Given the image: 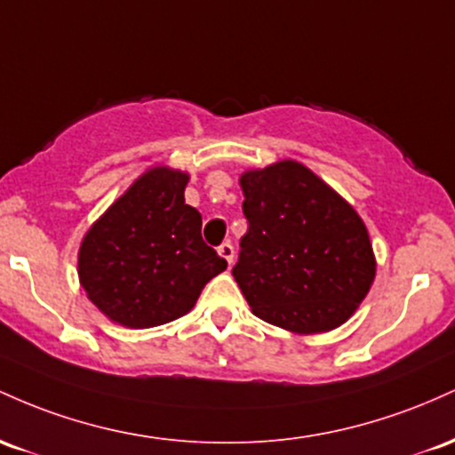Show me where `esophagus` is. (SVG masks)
Segmentation results:
<instances>
[{
    "label": "esophagus",
    "instance_id": "esophagus-1",
    "mask_svg": "<svg viewBox=\"0 0 455 455\" xmlns=\"http://www.w3.org/2000/svg\"><path fill=\"white\" fill-rule=\"evenodd\" d=\"M217 251H219V255H221L223 259H226L228 267H232V262H234V247H232V244H229V243H223L221 247L217 249Z\"/></svg>",
    "mask_w": 455,
    "mask_h": 455
}]
</instances>
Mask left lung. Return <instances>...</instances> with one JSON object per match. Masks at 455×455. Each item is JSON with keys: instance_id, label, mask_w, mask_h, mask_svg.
<instances>
[{"instance_id": "1", "label": "left lung", "mask_w": 455, "mask_h": 455, "mask_svg": "<svg viewBox=\"0 0 455 455\" xmlns=\"http://www.w3.org/2000/svg\"><path fill=\"white\" fill-rule=\"evenodd\" d=\"M238 182L249 229L232 275L249 307L290 333L338 329L376 277L363 219L299 161L247 170Z\"/></svg>"}]
</instances>
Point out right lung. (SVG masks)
I'll return each mask as SVG.
<instances>
[{"label":"right lung","mask_w":455,"mask_h":455,"mask_svg":"<svg viewBox=\"0 0 455 455\" xmlns=\"http://www.w3.org/2000/svg\"><path fill=\"white\" fill-rule=\"evenodd\" d=\"M187 182V172L150 167L85 232L79 283L111 323L126 329L172 323L228 268L202 241V214L185 204Z\"/></svg>","instance_id":"add662e5"}]
</instances>
